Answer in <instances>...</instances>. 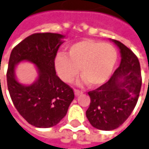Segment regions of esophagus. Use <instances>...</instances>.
Returning a JSON list of instances; mask_svg holds the SVG:
<instances>
[{"label":"esophagus","mask_w":149,"mask_h":149,"mask_svg":"<svg viewBox=\"0 0 149 149\" xmlns=\"http://www.w3.org/2000/svg\"><path fill=\"white\" fill-rule=\"evenodd\" d=\"M74 93H75V95L78 96L80 95H81L83 92L81 91H78V90H74Z\"/></svg>","instance_id":"1"}]
</instances>
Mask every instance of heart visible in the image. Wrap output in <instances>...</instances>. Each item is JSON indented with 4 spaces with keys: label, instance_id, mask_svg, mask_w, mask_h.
<instances>
[{
    "label": "heart",
    "instance_id": "obj_1",
    "mask_svg": "<svg viewBox=\"0 0 149 149\" xmlns=\"http://www.w3.org/2000/svg\"><path fill=\"white\" fill-rule=\"evenodd\" d=\"M68 56L58 54L54 58L58 77L65 82H71L80 71L82 77L79 83L89 82L93 87L109 81L117 61V52L113 45L89 39L71 45Z\"/></svg>",
    "mask_w": 149,
    "mask_h": 149
}]
</instances>
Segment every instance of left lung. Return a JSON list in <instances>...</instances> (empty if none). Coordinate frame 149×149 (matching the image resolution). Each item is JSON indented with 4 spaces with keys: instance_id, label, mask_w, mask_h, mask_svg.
I'll list each match as a JSON object with an SVG mask.
<instances>
[{
    "instance_id": "left-lung-1",
    "label": "left lung",
    "mask_w": 149,
    "mask_h": 149,
    "mask_svg": "<svg viewBox=\"0 0 149 149\" xmlns=\"http://www.w3.org/2000/svg\"><path fill=\"white\" fill-rule=\"evenodd\" d=\"M120 49L121 63L107 82L88 92L91 98L86 117L93 127L112 130L122 125L134 110L142 85L138 58L128 47L111 40Z\"/></svg>"
}]
</instances>
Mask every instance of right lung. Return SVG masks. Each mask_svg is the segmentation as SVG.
Here are the masks:
<instances>
[{
    "label": "right lung",
    "instance_id": "obj_1",
    "mask_svg": "<svg viewBox=\"0 0 149 149\" xmlns=\"http://www.w3.org/2000/svg\"><path fill=\"white\" fill-rule=\"evenodd\" d=\"M65 36L58 33H35L13 49L7 70V86L19 114L38 128L56 125L66 116L74 99L72 89L56 75L54 58ZM28 61L36 66L38 77L31 85L16 78L15 67Z\"/></svg>",
    "mask_w": 149,
    "mask_h": 149
}]
</instances>
